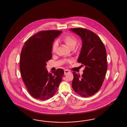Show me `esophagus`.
I'll use <instances>...</instances> for the list:
<instances>
[{"instance_id": "obj_1", "label": "esophagus", "mask_w": 127, "mask_h": 127, "mask_svg": "<svg viewBox=\"0 0 127 127\" xmlns=\"http://www.w3.org/2000/svg\"><path fill=\"white\" fill-rule=\"evenodd\" d=\"M71 72L69 70L67 69H65L64 70V74L65 75H67L68 73H70Z\"/></svg>"}]
</instances>
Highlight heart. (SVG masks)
Returning a JSON list of instances; mask_svg holds the SVG:
<instances>
[{
    "mask_svg": "<svg viewBox=\"0 0 127 127\" xmlns=\"http://www.w3.org/2000/svg\"><path fill=\"white\" fill-rule=\"evenodd\" d=\"M63 40L67 44V45L70 47L71 49H74L75 47L78 42V41L77 39V38L72 35H68V36H65ZM58 45H59L58 42L57 41L54 42L52 46V50L53 52L54 53L56 52Z\"/></svg>",
    "mask_w": 127,
    "mask_h": 127,
    "instance_id": "b5f03b06",
    "label": "heart"
}]
</instances>
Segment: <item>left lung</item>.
Returning <instances> with one entry per match:
<instances>
[{"label": "left lung", "instance_id": "8db88e82", "mask_svg": "<svg viewBox=\"0 0 127 127\" xmlns=\"http://www.w3.org/2000/svg\"><path fill=\"white\" fill-rule=\"evenodd\" d=\"M69 30L82 39L78 62L85 67L82 76L73 72L72 86L77 94L89 97L98 91L105 77L108 68L105 47L100 38L89 30L79 28Z\"/></svg>", "mask_w": 127, "mask_h": 127}]
</instances>
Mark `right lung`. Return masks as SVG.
I'll use <instances>...</instances> for the list:
<instances>
[{
  "mask_svg": "<svg viewBox=\"0 0 127 127\" xmlns=\"http://www.w3.org/2000/svg\"><path fill=\"white\" fill-rule=\"evenodd\" d=\"M62 32L56 30L39 31L30 37L22 49V78L29 94L36 99L45 100L52 97L62 80L63 69L49 73L46 67L52 57L53 43Z\"/></svg>",
  "mask_w": 127,
  "mask_h": 127,
  "instance_id": "right-lung-1",
  "label": "right lung"
}]
</instances>
